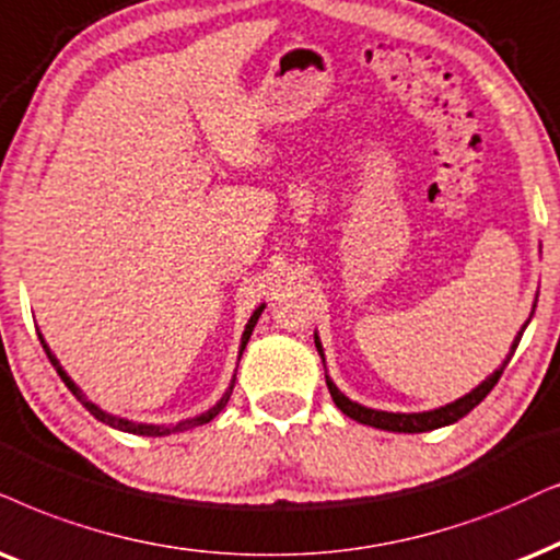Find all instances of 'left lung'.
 Returning a JSON list of instances; mask_svg holds the SVG:
<instances>
[{
    "label": "left lung",
    "instance_id": "8db88e82",
    "mask_svg": "<svg viewBox=\"0 0 560 560\" xmlns=\"http://www.w3.org/2000/svg\"><path fill=\"white\" fill-rule=\"evenodd\" d=\"M537 304V300H535ZM533 304V307H535ZM533 317V315H529ZM529 323V320H527ZM527 323L522 325V330L516 332L512 349H509L504 364L499 366L497 372L491 374V377H486L476 390H470L468 395H463V398H457L455 402H447V406L442 408H434V410H423V413H390V410H374V408H366V406H359V402H353L351 398H346V395L338 390L336 385H332V380L325 374V382H328V390H330V398L336 402L338 408L343 410L346 416L359 423H366V427H374V429H382V431H398V434H421V431H431V429H442V427H450V423H455L463 419V416H468L472 408L478 406L480 400L486 398L488 393L493 390V385H497L501 374H504V366L509 364V359L514 357L516 346H520V338L522 332H525ZM315 346H317V353L323 357V346L317 341V332H315ZM323 364H325V357H323Z\"/></svg>",
    "mask_w": 560,
    "mask_h": 560
}]
</instances>
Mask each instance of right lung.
<instances>
[{
    "mask_svg": "<svg viewBox=\"0 0 560 560\" xmlns=\"http://www.w3.org/2000/svg\"><path fill=\"white\" fill-rule=\"evenodd\" d=\"M264 307H266V304H260V307L256 310V313L250 315V320H247V325H245V330H243V341H240V357H243L245 346H247V341H250V332H253V328H256V323H258L260 313H264ZM38 338H40V343H44V349H46V353H48V359H51V364L56 366V372H59V377L63 380V385H67L69 390H72L74 398L80 400L82 406L88 408L90 413L95 416L97 421L108 423V427L118 429V431H129V434H141V436H167V434H175V431H188V429H194V427H201V423H209V421L214 419V416L219 413V410H222L224 406H228V400H230V395H232V387H235V380H232V385L228 387V393H224L222 398H219L217 406H211L209 410H203V413L194 416V419H183V421H178V423H137V421L121 419V416L105 413V410H103L101 406H95V402L88 400V395H84V393L80 390V387L74 385L72 377H69V374L63 372V366L59 364V359H56L54 353H51V349H48L46 341H44V336H40V332H38Z\"/></svg>",
    "mask_w": 560,
    "mask_h": 560,
    "instance_id": "1",
    "label": "right lung"
}]
</instances>
